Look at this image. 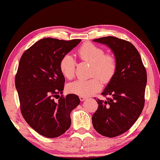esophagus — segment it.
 Wrapping results in <instances>:
<instances>
[{
    "label": "esophagus",
    "instance_id": "34e87169",
    "mask_svg": "<svg viewBox=\"0 0 160 160\" xmlns=\"http://www.w3.org/2000/svg\"><path fill=\"white\" fill-rule=\"evenodd\" d=\"M87 98L85 97H82V96H80V101H82V102H83V101H85V100Z\"/></svg>",
    "mask_w": 160,
    "mask_h": 160
}]
</instances>
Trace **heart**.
Here are the masks:
<instances>
[{
  "label": "heart",
  "instance_id": "heart-1",
  "mask_svg": "<svg viewBox=\"0 0 160 160\" xmlns=\"http://www.w3.org/2000/svg\"><path fill=\"white\" fill-rule=\"evenodd\" d=\"M79 58L92 63V76H99L103 82H108L116 73L117 63L115 57L111 54H105L102 48L90 42L82 44L78 51ZM76 61L70 53L62 56L59 62V68L62 75L67 79H72L75 75ZM102 80L98 77L90 80H77L69 83L66 90L69 93L78 96L88 97L101 90Z\"/></svg>",
  "mask_w": 160,
  "mask_h": 160
}]
</instances>
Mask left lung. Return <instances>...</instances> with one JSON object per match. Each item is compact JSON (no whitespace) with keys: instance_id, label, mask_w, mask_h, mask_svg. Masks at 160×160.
Wrapping results in <instances>:
<instances>
[{"instance_id":"1","label":"left lung","mask_w":160,"mask_h":160,"mask_svg":"<svg viewBox=\"0 0 160 160\" xmlns=\"http://www.w3.org/2000/svg\"><path fill=\"white\" fill-rule=\"evenodd\" d=\"M93 41L109 47L117 63L114 76L102 93L110 97L104 101L96 99L98 109L92 118L94 128L99 134L113 138L131 128L141 113L147 72L138 51L131 43L114 37Z\"/></svg>"}]
</instances>
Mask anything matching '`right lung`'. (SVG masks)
<instances>
[{"mask_svg": "<svg viewBox=\"0 0 160 160\" xmlns=\"http://www.w3.org/2000/svg\"><path fill=\"white\" fill-rule=\"evenodd\" d=\"M80 42L44 38L26 50L20 58L15 87L21 113L29 126L44 137L53 138L63 134L71 124L70 112L80 102L74 94L61 95L63 93L65 83L59 62Z\"/></svg>", "mask_w": 160, "mask_h": 160, "instance_id": "obj_1", "label": "right lung"}]
</instances>
